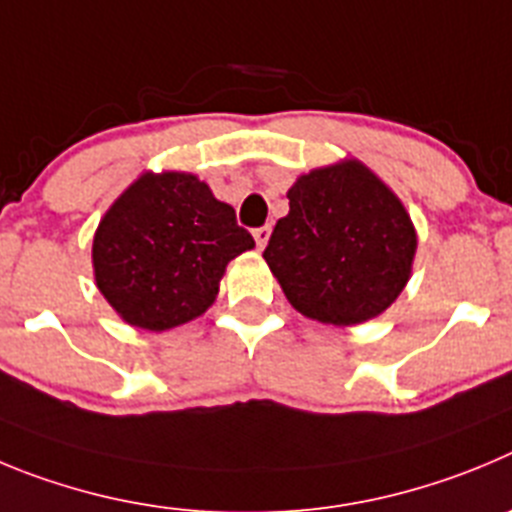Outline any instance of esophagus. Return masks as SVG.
Segmentation results:
<instances>
[{
  "mask_svg": "<svg viewBox=\"0 0 512 512\" xmlns=\"http://www.w3.org/2000/svg\"><path fill=\"white\" fill-rule=\"evenodd\" d=\"M252 234H255L257 247H260V250H262V247L267 245V239H270V227H257L255 232H252Z\"/></svg>",
  "mask_w": 512,
  "mask_h": 512,
  "instance_id": "1",
  "label": "esophagus"
}]
</instances>
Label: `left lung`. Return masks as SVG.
Masks as SVG:
<instances>
[{"label":"left lung","mask_w":512,"mask_h":512,"mask_svg":"<svg viewBox=\"0 0 512 512\" xmlns=\"http://www.w3.org/2000/svg\"><path fill=\"white\" fill-rule=\"evenodd\" d=\"M265 262L290 306L321 324L352 326L380 316L411 278V216L359 160L316 168L288 191Z\"/></svg>","instance_id":"1"}]
</instances>
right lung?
<instances>
[{
  "label": "right lung",
  "mask_w": 512,
  "mask_h": 512,
  "mask_svg": "<svg viewBox=\"0 0 512 512\" xmlns=\"http://www.w3.org/2000/svg\"><path fill=\"white\" fill-rule=\"evenodd\" d=\"M255 239L234 209L191 173H145L94 234V278L127 324L165 331L214 303L229 260Z\"/></svg>",
  "instance_id": "right-lung-1"
}]
</instances>
